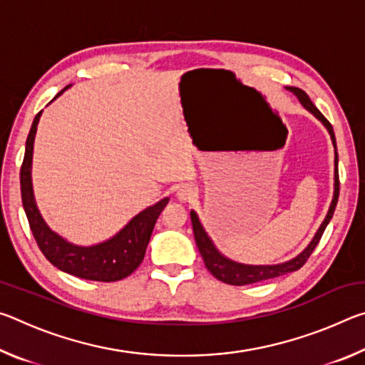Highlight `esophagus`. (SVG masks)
<instances>
[{
  "label": "esophagus",
  "mask_w": 365,
  "mask_h": 365,
  "mask_svg": "<svg viewBox=\"0 0 365 365\" xmlns=\"http://www.w3.org/2000/svg\"><path fill=\"white\" fill-rule=\"evenodd\" d=\"M193 196H195V190L187 183L182 185V187L177 190V197H178V201H182V202L191 201V200H193Z\"/></svg>",
  "instance_id": "1"
}]
</instances>
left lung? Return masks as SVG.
<instances>
[{
  "label": "left lung",
  "mask_w": 365,
  "mask_h": 365,
  "mask_svg": "<svg viewBox=\"0 0 365 365\" xmlns=\"http://www.w3.org/2000/svg\"><path fill=\"white\" fill-rule=\"evenodd\" d=\"M293 93L299 98V101L302 106H304L307 110L317 117V119L324 123L327 127V130L330 132V137L333 145L336 148V140H335V133H333V127L331 123L325 119L324 114L314 106V103L311 101V98L307 96L306 91H302L301 88H289ZM338 195H339V177H338V153L335 151V193H333V201L329 209V214H327L325 220L322 222V225L316 233V237L311 243H309L307 248L301 252L298 257L292 259V261L283 262V264H277V265H245V264H238L233 262L230 259H227L220 255V252L214 248V245L211 240L205 232V228L197 220V215L195 211H190V217H191V225H193V233H195V240H196V246L200 250L202 261H205L206 269L211 272V274L215 277V279L228 283V285H235V287H243V285H251V283H257V282H264V280H270L275 279V277L289 274V272H294L301 269L302 265L306 264L309 256L312 255V251L316 250V246L319 245L320 238L325 232L327 225H329L330 219L333 217V212H335L336 202H338Z\"/></svg>",
  "instance_id": "8db88e82"
}]
</instances>
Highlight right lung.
I'll return each instance as SVG.
<instances>
[{
	"instance_id": "1",
	"label": "right lung",
	"mask_w": 365,
	"mask_h": 365,
	"mask_svg": "<svg viewBox=\"0 0 365 365\" xmlns=\"http://www.w3.org/2000/svg\"><path fill=\"white\" fill-rule=\"evenodd\" d=\"M64 90H61L54 98H58ZM40 115L41 110L35 115L32 128L29 132L26 154H24L21 165L22 206L26 209L30 230L34 233L36 245H38L43 256L54 267L71 275L80 277V279L96 282H117L125 279L143 261L146 246L150 243L151 232L154 224H156L158 215L163 211V207L168 205L169 200L163 197L156 205L146 207L145 211L135 215L115 237L108 240V242L88 246V248L67 243L59 235L49 230L35 205L30 170H32L34 140Z\"/></svg>"
}]
</instances>
